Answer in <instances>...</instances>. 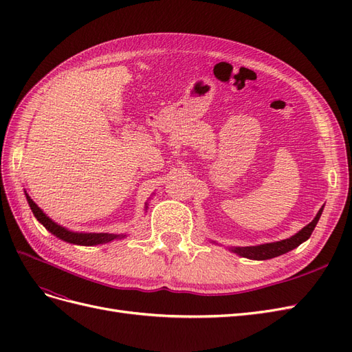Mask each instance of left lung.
<instances>
[{
    "instance_id": "8db88e82",
    "label": "left lung",
    "mask_w": 352,
    "mask_h": 352,
    "mask_svg": "<svg viewBox=\"0 0 352 352\" xmlns=\"http://www.w3.org/2000/svg\"><path fill=\"white\" fill-rule=\"evenodd\" d=\"M322 212H323V207L318 210L313 221L308 223L307 226H304L300 232H296L295 235H292L291 238H286V239H282L278 242L254 245V247H229V251L235 252L236 255H241V257H243V258L257 260V261L279 257V255L286 254V252L295 250L296 247H300L302 242H305L308 238L311 236V233L317 225L318 219H320Z\"/></svg>"
}]
</instances>
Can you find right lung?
I'll use <instances>...</instances> for the list:
<instances>
[{"label":"right lung","mask_w":352,"mask_h":352,"mask_svg":"<svg viewBox=\"0 0 352 352\" xmlns=\"http://www.w3.org/2000/svg\"><path fill=\"white\" fill-rule=\"evenodd\" d=\"M25 195L28 199V204L34 212V216L36 220L44 226L50 233L57 236L58 239L73 243V245H82V247H94V245H100V243H109L114 239H123L126 235H114V233H87V232H73L69 230L65 226H60L58 223H56L52 219H50L44 211H42L35 202L29 197V194L25 190ZM148 208V202L145 204V211Z\"/></svg>","instance_id":"add662e5"}]
</instances>
